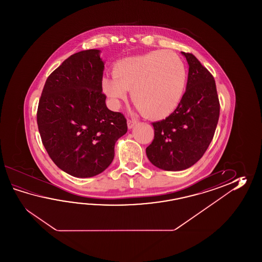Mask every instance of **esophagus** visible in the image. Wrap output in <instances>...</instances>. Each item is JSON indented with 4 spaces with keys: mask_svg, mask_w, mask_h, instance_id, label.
<instances>
[{
    "mask_svg": "<svg viewBox=\"0 0 262 262\" xmlns=\"http://www.w3.org/2000/svg\"><path fill=\"white\" fill-rule=\"evenodd\" d=\"M135 124H136V122L133 120H129V119L127 120V127H128V129L133 128Z\"/></svg>",
    "mask_w": 262,
    "mask_h": 262,
    "instance_id": "esophagus-1",
    "label": "esophagus"
}]
</instances>
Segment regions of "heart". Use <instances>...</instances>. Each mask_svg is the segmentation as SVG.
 Masks as SVG:
<instances>
[{
	"label": "heart",
	"instance_id": "heart-1",
	"mask_svg": "<svg viewBox=\"0 0 262 262\" xmlns=\"http://www.w3.org/2000/svg\"><path fill=\"white\" fill-rule=\"evenodd\" d=\"M184 60L172 50H154L118 62L102 89L113 106L131 91V99L145 117L163 119L178 106L186 83Z\"/></svg>",
	"mask_w": 262,
	"mask_h": 262
}]
</instances>
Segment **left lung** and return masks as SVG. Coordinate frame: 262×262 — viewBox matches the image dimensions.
Instances as JSON below:
<instances>
[{"instance_id": "obj_1", "label": "left lung", "mask_w": 262, "mask_h": 262, "mask_svg": "<svg viewBox=\"0 0 262 262\" xmlns=\"http://www.w3.org/2000/svg\"><path fill=\"white\" fill-rule=\"evenodd\" d=\"M182 54L189 66L185 93L168 117L152 123L155 138L146 148L150 163L168 171L184 170L201 159L213 138L220 112L212 74L193 54Z\"/></svg>"}]
</instances>
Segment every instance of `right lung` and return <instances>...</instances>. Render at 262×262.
<instances>
[{"mask_svg":"<svg viewBox=\"0 0 262 262\" xmlns=\"http://www.w3.org/2000/svg\"><path fill=\"white\" fill-rule=\"evenodd\" d=\"M103 71L100 50L79 51L50 74L40 97L37 124L45 149L74 177L103 172L116 141L127 132L123 114L106 107Z\"/></svg>","mask_w":262,"mask_h":262,"instance_id":"obj_1","label":"right lung"}]
</instances>
